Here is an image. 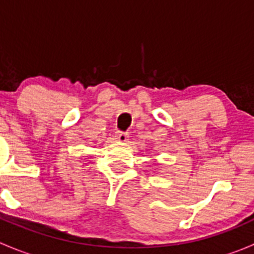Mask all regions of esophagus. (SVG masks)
<instances>
[{
    "label": "esophagus",
    "instance_id": "obj_1",
    "mask_svg": "<svg viewBox=\"0 0 254 254\" xmlns=\"http://www.w3.org/2000/svg\"><path fill=\"white\" fill-rule=\"evenodd\" d=\"M115 139L120 142H125L127 139H129V134L125 131H118L117 135H115Z\"/></svg>",
    "mask_w": 254,
    "mask_h": 254
}]
</instances>
